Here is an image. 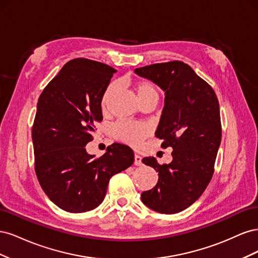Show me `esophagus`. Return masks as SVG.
<instances>
[{
	"label": "esophagus",
	"mask_w": 258,
	"mask_h": 258,
	"mask_svg": "<svg viewBox=\"0 0 258 258\" xmlns=\"http://www.w3.org/2000/svg\"><path fill=\"white\" fill-rule=\"evenodd\" d=\"M135 165L136 166H141L142 165V157L140 155H135Z\"/></svg>",
	"instance_id": "34e87169"
}]
</instances>
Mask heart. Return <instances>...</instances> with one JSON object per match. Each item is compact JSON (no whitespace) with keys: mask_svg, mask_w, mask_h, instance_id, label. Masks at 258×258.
I'll use <instances>...</instances> for the list:
<instances>
[{"mask_svg":"<svg viewBox=\"0 0 258 258\" xmlns=\"http://www.w3.org/2000/svg\"><path fill=\"white\" fill-rule=\"evenodd\" d=\"M116 89H117L116 83H111L107 86L102 97L103 106H105L108 103V101H110V99L114 95ZM135 89L139 100L141 101V103H143L144 101L148 99L158 100V90L156 88V86L151 82H147V81L138 82L135 84ZM111 132L113 137L116 140H118V141L134 147H138L141 145L144 138L147 137L148 132H150V129H148L146 124L141 122H135V121L120 119L113 124Z\"/></svg>","mask_w":258,"mask_h":258,"instance_id":"1","label":"heart"}]
</instances>
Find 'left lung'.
Returning <instances> with one entry per match:
<instances>
[{"label":"left lung","mask_w":258,"mask_h":258,"mask_svg":"<svg viewBox=\"0 0 258 258\" xmlns=\"http://www.w3.org/2000/svg\"><path fill=\"white\" fill-rule=\"evenodd\" d=\"M135 72L165 91V107L155 135L161 147L173 148L172 161L155 157L143 163L158 172L154 188L143 191V204L159 213L174 214L196 201L209 185L222 140L220 104L213 88L182 61L138 68Z\"/></svg>","instance_id":"8db88e82"}]
</instances>
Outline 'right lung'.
Listing matches in <instances>:
<instances>
[{"label":"right lung","mask_w":258,"mask_h":258,"mask_svg":"<svg viewBox=\"0 0 258 258\" xmlns=\"http://www.w3.org/2000/svg\"><path fill=\"white\" fill-rule=\"evenodd\" d=\"M115 72L98 61L70 60L38 98L32 127L35 173L44 192L67 212L96 209L110 178L135 161L123 144L107 146L99 158L85 148L103 119L101 101Z\"/></svg>","instance_id":"right-lung-1"}]
</instances>
